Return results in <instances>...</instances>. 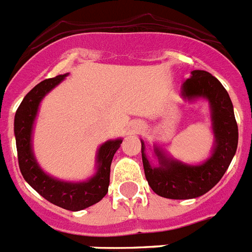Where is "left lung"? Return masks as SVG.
<instances>
[{
	"label": "left lung",
	"mask_w": 252,
	"mask_h": 252,
	"mask_svg": "<svg viewBox=\"0 0 252 252\" xmlns=\"http://www.w3.org/2000/svg\"><path fill=\"white\" fill-rule=\"evenodd\" d=\"M186 100L206 98L210 103L214 132V147L210 158L201 165H188L166 158L155 147L158 166H151L142 143V162L146 179L158 196L173 200H187L202 196L220 181L233 158L238 145V126L229 94L221 83L205 70L191 71L182 86Z\"/></svg>",
	"instance_id": "8db88e82"
}]
</instances>
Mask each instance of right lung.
<instances>
[{
	"instance_id": "obj_1",
	"label": "right lung",
	"mask_w": 252,
	"mask_h": 252,
	"mask_svg": "<svg viewBox=\"0 0 252 252\" xmlns=\"http://www.w3.org/2000/svg\"><path fill=\"white\" fill-rule=\"evenodd\" d=\"M67 74L42 80L24 97L16 110L14 122L19 168L23 177L51 204L71 211L83 210L101 201L109 191L110 166L122 138L110 139L97 151V172L86 182H64L46 174L38 165L32 149L33 124L42 98L65 79Z\"/></svg>"
}]
</instances>
